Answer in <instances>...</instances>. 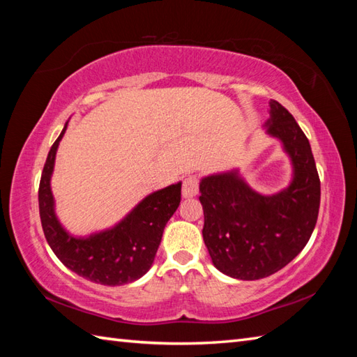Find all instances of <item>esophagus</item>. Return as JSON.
Here are the masks:
<instances>
[{
	"label": "esophagus",
	"instance_id": "1",
	"mask_svg": "<svg viewBox=\"0 0 357 357\" xmlns=\"http://www.w3.org/2000/svg\"><path fill=\"white\" fill-rule=\"evenodd\" d=\"M199 192V179L195 174L187 176L183 183V196L184 198H193Z\"/></svg>",
	"mask_w": 357,
	"mask_h": 357
}]
</instances>
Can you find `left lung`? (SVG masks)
Masks as SVG:
<instances>
[{"mask_svg":"<svg viewBox=\"0 0 357 357\" xmlns=\"http://www.w3.org/2000/svg\"><path fill=\"white\" fill-rule=\"evenodd\" d=\"M268 107L264 128L290 158V184L262 195L239 169L208 174L199 183L202 236L211 262L241 280L267 278L291 262L307 245L319 213L321 181L307 136L284 105L270 100Z\"/></svg>","mask_w":357,"mask_h":357,"instance_id":"left-lung-1","label":"left lung"}]
</instances>
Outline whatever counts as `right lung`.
I'll return each mask as SVG.
<instances>
[{"instance_id": "1", "label": "right lung", "mask_w": 357, "mask_h": 357, "mask_svg": "<svg viewBox=\"0 0 357 357\" xmlns=\"http://www.w3.org/2000/svg\"><path fill=\"white\" fill-rule=\"evenodd\" d=\"M67 124L53 142L41 174L38 202L44 236L58 259L78 276L109 287L135 282L153 265L165 225L179 207L183 183L147 195L109 229L87 236L72 234L59 222L50 187L58 146Z\"/></svg>"}]
</instances>
